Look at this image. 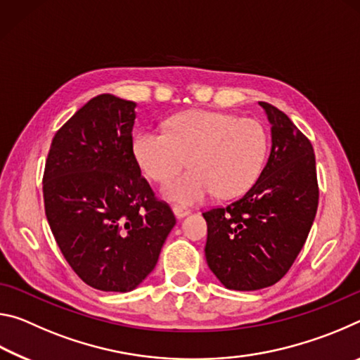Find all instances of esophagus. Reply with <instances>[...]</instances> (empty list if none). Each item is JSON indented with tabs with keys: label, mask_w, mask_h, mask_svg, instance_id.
Masks as SVG:
<instances>
[{
	"label": "esophagus",
	"mask_w": 360,
	"mask_h": 360,
	"mask_svg": "<svg viewBox=\"0 0 360 360\" xmlns=\"http://www.w3.org/2000/svg\"><path fill=\"white\" fill-rule=\"evenodd\" d=\"M173 212H174V216L176 217H186L188 212H191V210L188 208H186V206H181V205H174L173 206Z\"/></svg>",
	"instance_id": "1"
}]
</instances>
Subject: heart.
<instances>
[{
	"mask_svg": "<svg viewBox=\"0 0 360 360\" xmlns=\"http://www.w3.org/2000/svg\"><path fill=\"white\" fill-rule=\"evenodd\" d=\"M270 138L257 119L217 111H187L168 120L167 133L143 130L133 139L139 168L152 181H165L185 165L191 169L168 180L162 192L179 203H198L246 192L265 165Z\"/></svg>",
	"mask_w": 360,
	"mask_h": 360,
	"instance_id": "b5f03b06",
	"label": "heart"
}]
</instances>
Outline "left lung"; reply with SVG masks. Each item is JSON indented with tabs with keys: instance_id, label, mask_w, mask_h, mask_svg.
Returning a JSON list of instances; mask_svg holds the SVG:
<instances>
[{
	"instance_id": "1",
	"label": "left lung",
	"mask_w": 360,
	"mask_h": 360,
	"mask_svg": "<svg viewBox=\"0 0 360 360\" xmlns=\"http://www.w3.org/2000/svg\"><path fill=\"white\" fill-rule=\"evenodd\" d=\"M271 124V152L259 179L227 206L203 212L205 255L227 289L276 284L294 264L319 202L316 157L309 139L288 115L260 101Z\"/></svg>"
}]
</instances>
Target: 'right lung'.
I'll list each match as a JSON object with an SVG mask.
<instances>
[{"instance_id":"add662e5","label":"right lung","mask_w":360,"mask_h":360,"mask_svg":"<svg viewBox=\"0 0 360 360\" xmlns=\"http://www.w3.org/2000/svg\"><path fill=\"white\" fill-rule=\"evenodd\" d=\"M135 108L109 94L90 100L56 133L42 176L60 251L85 284L105 292L141 284L176 224L133 154Z\"/></svg>"}]
</instances>
